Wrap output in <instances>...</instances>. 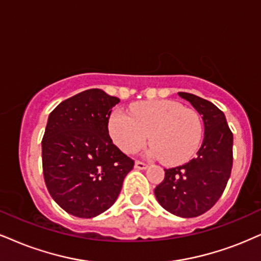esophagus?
Returning a JSON list of instances; mask_svg holds the SVG:
<instances>
[{"mask_svg": "<svg viewBox=\"0 0 261 261\" xmlns=\"http://www.w3.org/2000/svg\"><path fill=\"white\" fill-rule=\"evenodd\" d=\"M136 168L137 169H146L147 168V165L146 163H144V162H140V161H136Z\"/></svg>", "mask_w": 261, "mask_h": 261, "instance_id": "1", "label": "esophagus"}]
</instances>
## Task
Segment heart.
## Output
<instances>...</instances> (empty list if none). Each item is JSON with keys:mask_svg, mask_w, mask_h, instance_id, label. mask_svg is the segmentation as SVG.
Listing matches in <instances>:
<instances>
[{"mask_svg": "<svg viewBox=\"0 0 261 261\" xmlns=\"http://www.w3.org/2000/svg\"><path fill=\"white\" fill-rule=\"evenodd\" d=\"M108 128L114 144L124 153L137 152L150 134V153L167 165L188 162L198 150L203 132L197 112L172 100L141 102L130 114L116 110Z\"/></svg>", "mask_w": 261, "mask_h": 261, "instance_id": "heart-1", "label": "heart"}]
</instances>
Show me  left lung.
I'll return each instance as SVG.
<instances>
[{
	"label": "left lung",
	"mask_w": 261,
	"mask_h": 261,
	"mask_svg": "<svg viewBox=\"0 0 261 261\" xmlns=\"http://www.w3.org/2000/svg\"><path fill=\"white\" fill-rule=\"evenodd\" d=\"M178 94L202 116L204 138L190 162L165 169V179L157 185L155 196L169 213L195 218L213 207L226 188L232 169L233 136L224 112L213 102L190 93Z\"/></svg>",
	"instance_id": "1"
}]
</instances>
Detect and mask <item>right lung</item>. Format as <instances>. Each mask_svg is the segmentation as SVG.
Instances as JSON below:
<instances>
[{"label": "right lung", "mask_w": 261, "mask_h": 261, "mask_svg": "<svg viewBox=\"0 0 261 261\" xmlns=\"http://www.w3.org/2000/svg\"><path fill=\"white\" fill-rule=\"evenodd\" d=\"M120 102L98 88L60 102L42 139V167L50 196L79 218L104 213L120 195L134 161L112 144L109 118Z\"/></svg>", "instance_id": "1"}]
</instances>
